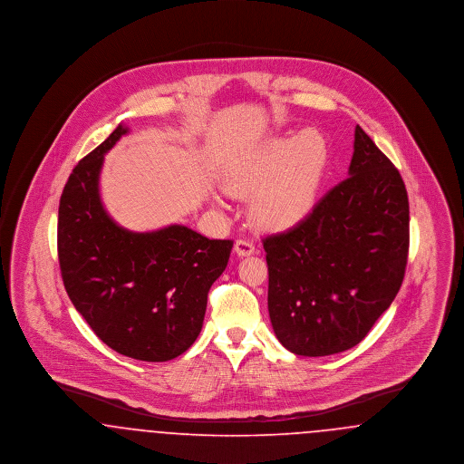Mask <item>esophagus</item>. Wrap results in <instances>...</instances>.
Listing matches in <instances>:
<instances>
[{"instance_id":"esophagus-1","label":"esophagus","mask_w":464,"mask_h":464,"mask_svg":"<svg viewBox=\"0 0 464 464\" xmlns=\"http://www.w3.org/2000/svg\"><path fill=\"white\" fill-rule=\"evenodd\" d=\"M256 250V245L246 240V238H238L235 243V252L240 256V257H246V256H252Z\"/></svg>"}]
</instances>
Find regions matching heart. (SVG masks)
<instances>
[{
  "label": "heart",
  "mask_w": 464,
  "mask_h": 464,
  "mask_svg": "<svg viewBox=\"0 0 464 464\" xmlns=\"http://www.w3.org/2000/svg\"><path fill=\"white\" fill-rule=\"evenodd\" d=\"M329 160V146L314 129L267 140L224 179L231 195L254 197L252 218L271 231L303 221L313 210Z\"/></svg>",
  "instance_id": "1"
}]
</instances>
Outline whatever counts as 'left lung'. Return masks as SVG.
I'll return each instance as SVG.
<instances>
[{"mask_svg":"<svg viewBox=\"0 0 464 464\" xmlns=\"http://www.w3.org/2000/svg\"><path fill=\"white\" fill-rule=\"evenodd\" d=\"M348 176L285 233L263 240L267 309L292 353L356 346L400 290L409 254V198L395 165L358 125Z\"/></svg>","mask_w":464,"mask_h":464,"instance_id":"obj_1","label":"left lung"}]
</instances>
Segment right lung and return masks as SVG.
Returning a JSON list of instances; mask_svg holds the SVG:
<instances>
[{
    "label": "right lung",
    "instance_id": "right-lung-1",
    "mask_svg": "<svg viewBox=\"0 0 464 464\" xmlns=\"http://www.w3.org/2000/svg\"><path fill=\"white\" fill-rule=\"evenodd\" d=\"M129 132L118 125L67 179L57 224L67 295L111 350L167 362L198 337L212 284L226 269L231 240H208L172 224L133 233L112 221L99 195L104 155Z\"/></svg>",
    "mask_w": 464,
    "mask_h": 464
}]
</instances>
